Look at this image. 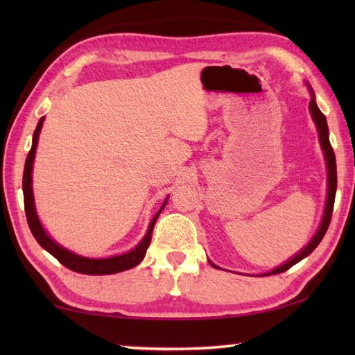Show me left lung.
Segmentation results:
<instances>
[{"label":"left lung","instance_id":"left-lung-1","mask_svg":"<svg viewBox=\"0 0 355 355\" xmlns=\"http://www.w3.org/2000/svg\"><path fill=\"white\" fill-rule=\"evenodd\" d=\"M309 91H310V114H311V119H313V122L316 125V130H318V137H320V144H321V148L324 152V158H326V166H327V199H326V207H324V214H322V219H321V224L318 227V230L315 233V236L310 239L309 244L305 245V248L297 252L296 255L291 257L290 260L285 261L284 264H280V266L274 268L272 271L269 272H264L260 274V277L263 275H272V274H280V272H285L290 269L294 264L299 263L300 260H304L305 257H309L311 252H313L318 244L321 243V239L326 235L329 224H330V219H332V211H334V202H335V192H336V163H335V153H334V148L330 146V141H329V128H327V120L326 116L320 111V107L316 105V100H315V92L313 89L310 87V84H307ZM209 261V260H208ZM213 268H218L214 263L209 261ZM220 269V268H218Z\"/></svg>","mask_w":355,"mask_h":355}]
</instances>
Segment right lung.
<instances>
[{"instance_id":"add662e5","label":"right lung","mask_w":355,"mask_h":355,"mask_svg":"<svg viewBox=\"0 0 355 355\" xmlns=\"http://www.w3.org/2000/svg\"><path fill=\"white\" fill-rule=\"evenodd\" d=\"M44 120H45V117H42L39 120L37 127H35V130H34L33 146L26 156L25 171H23V197H25V213H26L28 225H29V228H31L33 236L37 239V243L42 245V248H44L46 252H50V254L55 257L59 263L64 264L65 268H69L75 272L87 274V275H106V274L122 272V271H127V269L135 268L136 264H139L144 260V257H146L148 244H150V241H152L155 222H156V219H158L159 213L164 209L169 197H166L163 205H161L158 211H156L153 219L150 220L148 230L139 241V244H137L136 248H133L131 250L125 252V254L112 255V257H106V258H89V257L78 255V254H75V252L62 248L61 244L56 243L55 239H53L45 232L44 225H42L39 220L37 211H35V203H34L33 166H34V158H35V150H37V144H39V135H40L42 127H44Z\"/></svg>"}]
</instances>
